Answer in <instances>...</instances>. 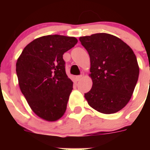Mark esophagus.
Here are the masks:
<instances>
[{"instance_id":"1","label":"esophagus","mask_w":150,"mask_h":150,"mask_svg":"<svg viewBox=\"0 0 150 150\" xmlns=\"http://www.w3.org/2000/svg\"><path fill=\"white\" fill-rule=\"evenodd\" d=\"M82 77H83V75H78V76H76V79L77 81L80 80V79H82Z\"/></svg>"}]
</instances>
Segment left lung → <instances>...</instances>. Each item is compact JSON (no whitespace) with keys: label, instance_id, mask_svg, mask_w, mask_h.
<instances>
[{"label":"left lung","instance_id":"8db88e82","mask_svg":"<svg viewBox=\"0 0 150 150\" xmlns=\"http://www.w3.org/2000/svg\"><path fill=\"white\" fill-rule=\"evenodd\" d=\"M90 57L89 76L92 87L85 94L95 110L111 114L125 107L139 76V66L133 50L112 34L98 33L80 37Z\"/></svg>","mask_w":150,"mask_h":150}]
</instances>
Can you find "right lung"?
Listing matches in <instances>:
<instances>
[{
  "mask_svg": "<svg viewBox=\"0 0 150 150\" xmlns=\"http://www.w3.org/2000/svg\"><path fill=\"white\" fill-rule=\"evenodd\" d=\"M78 40L74 37L47 35L25 47L16 62L21 91L37 116L49 122L65 112L73 82L65 72L64 52Z\"/></svg>",
  "mask_w": 150,
  "mask_h": 150,
  "instance_id": "right-lung-1",
  "label": "right lung"
}]
</instances>
